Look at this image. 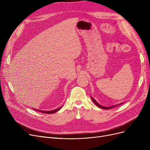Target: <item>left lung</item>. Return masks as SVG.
I'll return each mask as SVG.
<instances>
[{
	"label": "left lung",
	"mask_w": 150,
	"mask_h": 150,
	"mask_svg": "<svg viewBox=\"0 0 150 150\" xmlns=\"http://www.w3.org/2000/svg\"><path fill=\"white\" fill-rule=\"evenodd\" d=\"M91 99H92V100L93 101V102L94 103H95L98 107H99V108H101V109H111V108H114V107H115V106H118V105H120L122 103H120V104H119V105H114V106H109V107H106V106H101V105H100V104H98L97 102L95 100V99H93L92 97H91Z\"/></svg>",
	"instance_id": "1"
}]
</instances>
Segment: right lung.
Masks as SVG:
<instances>
[{"instance_id": "obj_1", "label": "right lung", "mask_w": 150, "mask_h": 150, "mask_svg": "<svg viewBox=\"0 0 150 150\" xmlns=\"http://www.w3.org/2000/svg\"><path fill=\"white\" fill-rule=\"evenodd\" d=\"M61 108V107H60V108H58V109H54V110H52V111H41V110H38V109H34V108H33V109H35V111H39V112H41L42 113H45V114H53V113H54V112H56L58 111Z\"/></svg>"}]
</instances>
